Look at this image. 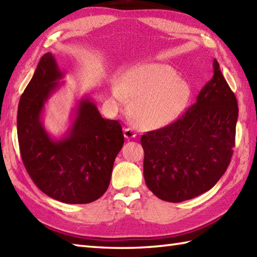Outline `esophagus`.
<instances>
[{
    "label": "esophagus",
    "mask_w": 257,
    "mask_h": 257,
    "mask_svg": "<svg viewBox=\"0 0 257 257\" xmlns=\"http://www.w3.org/2000/svg\"><path fill=\"white\" fill-rule=\"evenodd\" d=\"M123 134H124V137L128 138V139L135 138L136 136H137V134H136L132 128H124V129H123Z\"/></svg>",
    "instance_id": "obj_1"
}]
</instances>
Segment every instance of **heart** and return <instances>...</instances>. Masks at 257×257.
<instances>
[{"mask_svg": "<svg viewBox=\"0 0 257 257\" xmlns=\"http://www.w3.org/2000/svg\"><path fill=\"white\" fill-rule=\"evenodd\" d=\"M112 96L119 105L134 101L132 113L138 127L157 130L181 117L192 100V88L169 65L150 64L130 69L113 86Z\"/></svg>", "mask_w": 257, "mask_h": 257, "instance_id": "1", "label": "heart"}]
</instances>
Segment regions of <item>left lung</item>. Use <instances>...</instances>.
Returning a JSON list of instances; mask_svg holds the SVG:
<instances>
[{
  "instance_id": "8db88e82",
  "label": "left lung",
  "mask_w": 257,
  "mask_h": 257,
  "mask_svg": "<svg viewBox=\"0 0 257 257\" xmlns=\"http://www.w3.org/2000/svg\"><path fill=\"white\" fill-rule=\"evenodd\" d=\"M213 77L181 117L140 139L147 187L168 202L193 199L214 187L235 146L237 100L213 59Z\"/></svg>"
}]
</instances>
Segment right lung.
<instances>
[{
  "instance_id": "obj_1",
  "label": "right lung",
  "mask_w": 257,
  "mask_h": 257,
  "mask_svg": "<svg viewBox=\"0 0 257 257\" xmlns=\"http://www.w3.org/2000/svg\"><path fill=\"white\" fill-rule=\"evenodd\" d=\"M63 76L52 53L42 56L19 103L20 152L42 192L63 203H90L108 189L113 161L123 146L122 128L117 120L103 119L85 98L67 134L58 140L51 138L41 114Z\"/></svg>"
}]
</instances>
